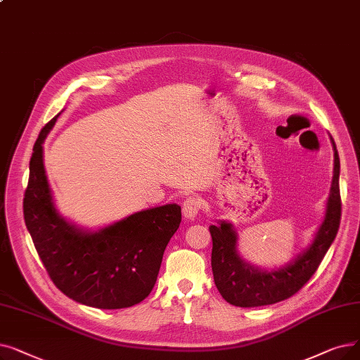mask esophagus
<instances>
[{"mask_svg": "<svg viewBox=\"0 0 360 360\" xmlns=\"http://www.w3.org/2000/svg\"><path fill=\"white\" fill-rule=\"evenodd\" d=\"M201 209V200L198 197H188L184 201V206H182V213L186 219H190V221H194V219L198 216Z\"/></svg>", "mask_w": 360, "mask_h": 360, "instance_id": "obj_1", "label": "esophagus"}]
</instances>
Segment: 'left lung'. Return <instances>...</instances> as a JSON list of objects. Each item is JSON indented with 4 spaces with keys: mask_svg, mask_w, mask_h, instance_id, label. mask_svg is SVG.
<instances>
[{
    "mask_svg": "<svg viewBox=\"0 0 360 360\" xmlns=\"http://www.w3.org/2000/svg\"><path fill=\"white\" fill-rule=\"evenodd\" d=\"M333 143V141H331ZM334 148V170L325 214L314 240L279 268H259L244 260L238 252V233L228 221L210 225L212 271L214 284L224 299L238 307H259L283 302L299 291L314 275L326 255L340 226V159Z\"/></svg>",
    "mask_w": 360,
    "mask_h": 360,
    "instance_id": "left-lung-1",
    "label": "left lung"
}]
</instances>
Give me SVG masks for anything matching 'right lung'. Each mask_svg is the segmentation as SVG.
Returning <instances> with one entry per match:
<instances>
[{
	"mask_svg": "<svg viewBox=\"0 0 360 360\" xmlns=\"http://www.w3.org/2000/svg\"><path fill=\"white\" fill-rule=\"evenodd\" d=\"M60 113L34 146L23 198L26 228L56 287L72 300L97 309H123L151 292L167 243L181 224V206L135 212L96 231L60 214L44 166V141Z\"/></svg>",
	"mask_w": 360,
	"mask_h": 360,
	"instance_id": "add662e5",
	"label": "right lung"
}]
</instances>
